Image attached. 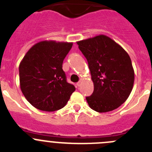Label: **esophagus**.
<instances>
[{
    "label": "esophagus",
    "instance_id": "34e87169",
    "mask_svg": "<svg viewBox=\"0 0 152 152\" xmlns=\"http://www.w3.org/2000/svg\"><path fill=\"white\" fill-rule=\"evenodd\" d=\"M76 85H77V86H79H79L82 85V82H81V81H79V82H78V83H76Z\"/></svg>",
    "mask_w": 152,
    "mask_h": 152
}]
</instances>
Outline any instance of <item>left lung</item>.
<instances>
[{"instance_id": "obj_1", "label": "left lung", "mask_w": 152, "mask_h": 152, "mask_svg": "<svg viewBox=\"0 0 152 152\" xmlns=\"http://www.w3.org/2000/svg\"><path fill=\"white\" fill-rule=\"evenodd\" d=\"M86 58L94 92L86 97L90 108L106 113L118 108L128 98L134 83V70L127 52L106 35L78 41Z\"/></svg>"}]
</instances>
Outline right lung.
Returning <instances> with one entry per match:
<instances>
[{"mask_svg":"<svg viewBox=\"0 0 152 152\" xmlns=\"http://www.w3.org/2000/svg\"><path fill=\"white\" fill-rule=\"evenodd\" d=\"M73 42L43 40L34 44L20 62V88L35 108L53 112L63 108L76 90L66 80L64 59Z\"/></svg>","mask_w":152,"mask_h":152,"instance_id":"obj_1","label":"right lung"}]
</instances>
